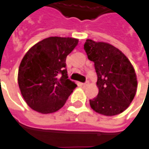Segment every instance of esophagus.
Listing matches in <instances>:
<instances>
[{
	"label": "esophagus",
	"instance_id": "34e87169",
	"mask_svg": "<svg viewBox=\"0 0 149 149\" xmlns=\"http://www.w3.org/2000/svg\"><path fill=\"white\" fill-rule=\"evenodd\" d=\"M88 84H89V83H88V81H86L85 83H83V84H82V85H83L84 87H85V86H88Z\"/></svg>",
	"mask_w": 149,
	"mask_h": 149
}]
</instances>
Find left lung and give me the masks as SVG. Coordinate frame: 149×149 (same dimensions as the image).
Wrapping results in <instances>:
<instances>
[{
    "label": "left lung",
    "mask_w": 149,
    "mask_h": 149,
    "mask_svg": "<svg viewBox=\"0 0 149 149\" xmlns=\"http://www.w3.org/2000/svg\"><path fill=\"white\" fill-rule=\"evenodd\" d=\"M84 49L94 62L97 74V97L89 100L91 108L101 115H118L133 100L137 80L134 68L123 52L109 43L87 39Z\"/></svg>",
    "instance_id": "obj_1"
}]
</instances>
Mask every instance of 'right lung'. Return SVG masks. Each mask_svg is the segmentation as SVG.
<instances>
[{
  "label": "right lung",
  "instance_id": "right-lung-1",
  "mask_svg": "<svg viewBox=\"0 0 149 149\" xmlns=\"http://www.w3.org/2000/svg\"><path fill=\"white\" fill-rule=\"evenodd\" d=\"M77 44L78 40L72 37H50L26 52L17 80L21 95L31 109L48 114L65 105L77 87L68 79L65 61Z\"/></svg>",
  "mask_w": 149,
  "mask_h": 149
}]
</instances>
